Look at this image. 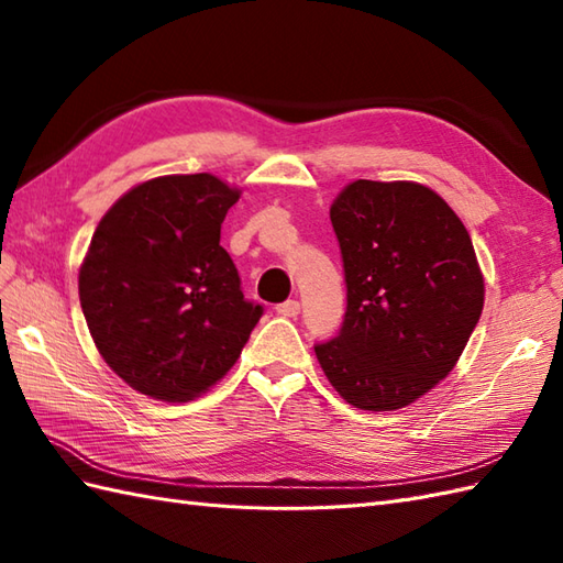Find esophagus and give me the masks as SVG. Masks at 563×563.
<instances>
[{"label":"esophagus","mask_w":563,"mask_h":563,"mask_svg":"<svg viewBox=\"0 0 563 563\" xmlns=\"http://www.w3.org/2000/svg\"><path fill=\"white\" fill-rule=\"evenodd\" d=\"M275 312H278L280 317L295 319L297 314H300V302H297V300H288V302H283V305L275 307Z\"/></svg>","instance_id":"34e87169"}]
</instances>
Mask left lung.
Returning a JSON list of instances; mask_svg holds the SVG:
<instances>
[{
  "label": "left lung",
  "instance_id": "1",
  "mask_svg": "<svg viewBox=\"0 0 563 563\" xmlns=\"http://www.w3.org/2000/svg\"><path fill=\"white\" fill-rule=\"evenodd\" d=\"M349 307L317 343L331 387L355 409L397 411L445 379L484 309L470 232L435 190L357 181L331 202Z\"/></svg>",
  "mask_w": 563,
  "mask_h": 563
}]
</instances>
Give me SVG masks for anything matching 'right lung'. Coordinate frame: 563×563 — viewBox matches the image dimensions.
Instances as JSON below:
<instances>
[{"label": "right lung", "mask_w": 563, "mask_h": 563, "mask_svg": "<svg viewBox=\"0 0 563 563\" xmlns=\"http://www.w3.org/2000/svg\"><path fill=\"white\" fill-rule=\"evenodd\" d=\"M242 190L212 174L157 176L103 214L79 268L101 357L140 394L190 401L230 373L263 314L220 246Z\"/></svg>", "instance_id": "add662e5"}]
</instances>
